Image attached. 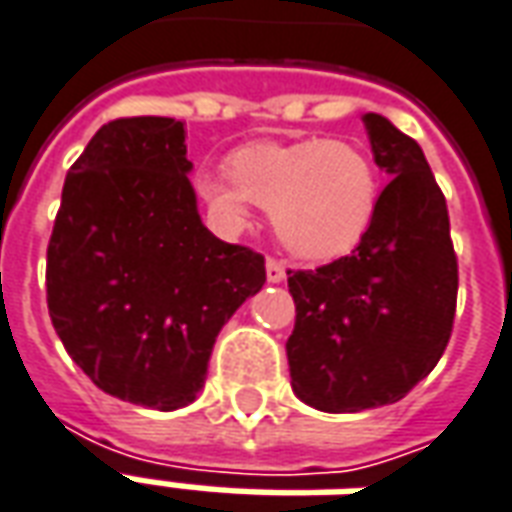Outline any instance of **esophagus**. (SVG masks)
I'll list each match as a JSON object with an SVG mask.
<instances>
[{
	"label": "esophagus",
	"mask_w": 512,
	"mask_h": 512,
	"mask_svg": "<svg viewBox=\"0 0 512 512\" xmlns=\"http://www.w3.org/2000/svg\"><path fill=\"white\" fill-rule=\"evenodd\" d=\"M266 279H268V282H274V285H279V282L285 279V266H282L279 260H268V263H266Z\"/></svg>",
	"instance_id": "esophagus-1"
}]
</instances>
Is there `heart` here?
Here are the masks:
<instances>
[{
	"label": "heart",
	"instance_id": "heart-1",
	"mask_svg": "<svg viewBox=\"0 0 512 512\" xmlns=\"http://www.w3.org/2000/svg\"><path fill=\"white\" fill-rule=\"evenodd\" d=\"M197 191L227 233L244 230L257 205L290 255L326 263L362 244L376 219L378 172L343 139L255 142L230 156V178L202 172Z\"/></svg>",
	"mask_w": 512,
	"mask_h": 512
}]
</instances>
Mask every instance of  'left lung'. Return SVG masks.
I'll return each mask as SVG.
<instances>
[{
  "label": "left lung",
  "mask_w": 512,
  "mask_h": 512,
  "mask_svg": "<svg viewBox=\"0 0 512 512\" xmlns=\"http://www.w3.org/2000/svg\"><path fill=\"white\" fill-rule=\"evenodd\" d=\"M373 161L389 175L376 219L351 255L288 271L296 326L290 386L329 414L397 403L450 343L458 260L447 202L422 147L384 115H362Z\"/></svg>",
  "instance_id": "1"
}]
</instances>
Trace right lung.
I'll list each match as a JSON object with an SVG mask.
<instances>
[{
  "instance_id": "obj_1",
  "label": "right lung",
  "mask_w": 512,
  "mask_h": 512,
  "mask_svg": "<svg viewBox=\"0 0 512 512\" xmlns=\"http://www.w3.org/2000/svg\"><path fill=\"white\" fill-rule=\"evenodd\" d=\"M172 117L95 131L62 186L46 263L49 315L98 389L175 411L200 395L216 334L266 282V260L202 224Z\"/></svg>"
}]
</instances>
